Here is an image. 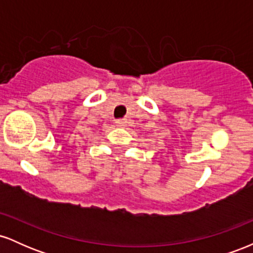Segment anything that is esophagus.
Returning <instances> with one entry per match:
<instances>
[{"label":"esophagus","instance_id":"esophagus-1","mask_svg":"<svg viewBox=\"0 0 253 253\" xmlns=\"http://www.w3.org/2000/svg\"><path fill=\"white\" fill-rule=\"evenodd\" d=\"M115 124H117V126H118V127H124V126H126L127 121L125 120V119H120V120H117V121H115Z\"/></svg>","mask_w":253,"mask_h":253}]
</instances>
